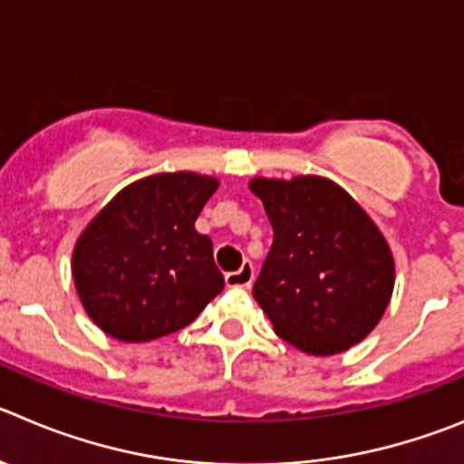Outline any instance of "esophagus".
I'll use <instances>...</instances> for the list:
<instances>
[{"label":"esophagus","mask_w":464,"mask_h":464,"mask_svg":"<svg viewBox=\"0 0 464 464\" xmlns=\"http://www.w3.org/2000/svg\"><path fill=\"white\" fill-rule=\"evenodd\" d=\"M224 281H227V285H242V288H246V285H252V281H254V266H252V263L245 261V263H242L240 270L227 272Z\"/></svg>","instance_id":"obj_1"}]
</instances>
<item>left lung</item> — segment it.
I'll return each mask as SVG.
<instances>
[{
    "label": "left lung",
    "instance_id": "8db88e82",
    "mask_svg": "<svg viewBox=\"0 0 464 464\" xmlns=\"http://www.w3.org/2000/svg\"><path fill=\"white\" fill-rule=\"evenodd\" d=\"M272 224L254 297L275 332L327 357L371 334L393 291L387 240L345 189L318 176L254 179Z\"/></svg>",
    "mask_w": 464,
    "mask_h": 464
}]
</instances>
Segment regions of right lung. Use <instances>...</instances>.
Listing matches in <instances>:
<instances>
[{
	"label": "right lung",
	"instance_id": "add662e5",
	"mask_svg": "<svg viewBox=\"0 0 464 464\" xmlns=\"http://www.w3.org/2000/svg\"><path fill=\"white\" fill-rule=\"evenodd\" d=\"M198 173H155L121 189L72 254L77 293L105 334L144 343L188 327L224 276L212 242L194 228L218 189Z\"/></svg>",
	"mask_w": 464,
	"mask_h": 464
}]
</instances>
